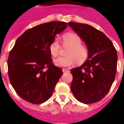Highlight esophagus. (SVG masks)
Segmentation results:
<instances>
[{
    "mask_svg": "<svg viewBox=\"0 0 124 124\" xmlns=\"http://www.w3.org/2000/svg\"><path fill=\"white\" fill-rule=\"evenodd\" d=\"M62 71H63V72H64V73H65V72H68L69 70H68V69L63 68V69H62Z\"/></svg>",
    "mask_w": 124,
    "mask_h": 124,
    "instance_id": "1",
    "label": "esophagus"
}]
</instances>
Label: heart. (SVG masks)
Masks as SVG:
<instances>
[{"label": "heart", "instance_id": "1", "mask_svg": "<svg viewBox=\"0 0 124 124\" xmlns=\"http://www.w3.org/2000/svg\"><path fill=\"white\" fill-rule=\"evenodd\" d=\"M62 43L64 47H69L66 53V56L58 57L54 60L58 67H69L76 61L81 64L86 62L89 56V49L86 45L82 44V39L76 33H65L62 36ZM61 46L58 40H54L50 43L49 49L51 54L55 57L59 54Z\"/></svg>", "mask_w": 124, "mask_h": 124}]
</instances>
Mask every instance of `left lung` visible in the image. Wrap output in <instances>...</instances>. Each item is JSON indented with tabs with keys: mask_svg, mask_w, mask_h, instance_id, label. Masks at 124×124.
Segmentation results:
<instances>
[{
	"mask_svg": "<svg viewBox=\"0 0 124 124\" xmlns=\"http://www.w3.org/2000/svg\"><path fill=\"white\" fill-rule=\"evenodd\" d=\"M68 25L81 37L89 49L88 60L71 70V90L78 101L94 103L106 96L115 81L117 52L112 41L101 31L89 24L70 22Z\"/></svg>",
	"mask_w": 124,
	"mask_h": 124,
	"instance_id": "8db88e82",
	"label": "left lung"
}]
</instances>
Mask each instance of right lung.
<instances>
[{
	"label": "right lung",
	"mask_w": 124,
	"mask_h": 124,
	"mask_svg": "<svg viewBox=\"0 0 124 124\" xmlns=\"http://www.w3.org/2000/svg\"><path fill=\"white\" fill-rule=\"evenodd\" d=\"M68 23L52 21L34 26L18 38L8 58L11 85L21 98L33 104L52 96L62 70L53 64L49 47Z\"/></svg>",
	"instance_id": "obj_1"
}]
</instances>
